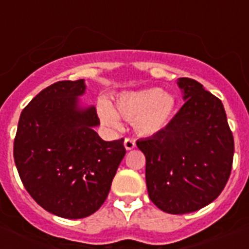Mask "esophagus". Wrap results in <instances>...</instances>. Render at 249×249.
I'll list each match as a JSON object with an SVG mask.
<instances>
[{
    "label": "esophagus",
    "mask_w": 249,
    "mask_h": 249,
    "mask_svg": "<svg viewBox=\"0 0 249 249\" xmlns=\"http://www.w3.org/2000/svg\"><path fill=\"white\" fill-rule=\"evenodd\" d=\"M124 146L126 150H133V148L136 147V141L132 140V138H125Z\"/></svg>",
    "instance_id": "esophagus-1"
}]
</instances>
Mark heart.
Listing matches in <instances>:
<instances>
[{"instance_id":"1","label":"heart","mask_w":249,"mask_h":249,"mask_svg":"<svg viewBox=\"0 0 249 249\" xmlns=\"http://www.w3.org/2000/svg\"><path fill=\"white\" fill-rule=\"evenodd\" d=\"M177 108L173 94L164 93L160 88L129 90L121 93L115 102V112L125 120L132 121L133 128L140 136L152 137L159 134L169 125ZM111 107L101 105L99 115L106 124L119 126L117 117Z\"/></svg>"}]
</instances>
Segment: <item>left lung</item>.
<instances>
[{"label":"left lung","instance_id":"obj_1","mask_svg":"<svg viewBox=\"0 0 249 249\" xmlns=\"http://www.w3.org/2000/svg\"><path fill=\"white\" fill-rule=\"evenodd\" d=\"M185 105L156 136L137 141L146 156L151 201L170 214L211 204L224 190L232 166L234 138L222 102L193 79L177 81Z\"/></svg>","mask_w":249,"mask_h":249}]
</instances>
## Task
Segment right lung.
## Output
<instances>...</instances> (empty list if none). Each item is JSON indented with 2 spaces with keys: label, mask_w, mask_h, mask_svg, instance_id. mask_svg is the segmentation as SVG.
I'll return each mask as SVG.
<instances>
[{
  "label": "right lung",
  "mask_w": 249,
  "mask_h": 249,
  "mask_svg": "<svg viewBox=\"0 0 249 249\" xmlns=\"http://www.w3.org/2000/svg\"><path fill=\"white\" fill-rule=\"evenodd\" d=\"M85 80L58 81L20 113L14 160L29 195L45 211L84 218L101 208L125 155L124 140L107 142L94 130V106H84Z\"/></svg>",
  "instance_id": "add662e5"
}]
</instances>
